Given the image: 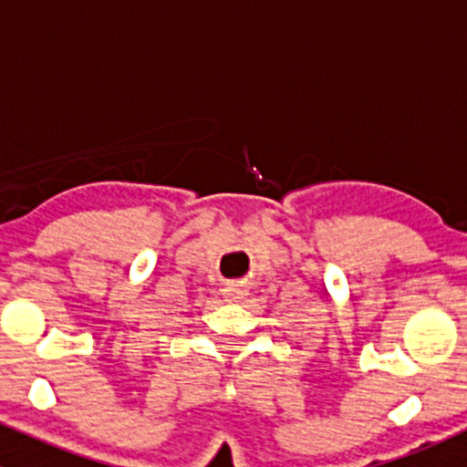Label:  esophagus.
<instances>
[{"instance_id": "34e87169", "label": "esophagus", "mask_w": 467, "mask_h": 467, "mask_svg": "<svg viewBox=\"0 0 467 467\" xmlns=\"http://www.w3.org/2000/svg\"><path fill=\"white\" fill-rule=\"evenodd\" d=\"M223 296L230 300V303H242V300L248 296V286L244 285V282H230V285H225Z\"/></svg>"}]
</instances>
